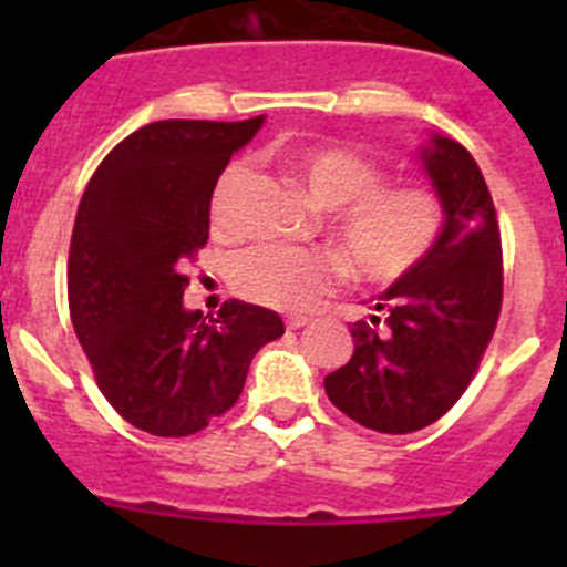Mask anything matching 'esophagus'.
Returning a JSON list of instances; mask_svg holds the SVG:
<instances>
[{
	"label": "esophagus",
	"mask_w": 567,
	"mask_h": 567,
	"mask_svg": "<svg viewBox=\"0 0 567 567\" xmlns=\"http://www.w3.org/2000/svg\"><path fill=\"white\" fill-rule=\"evenodd\" d=\"M303 327H309L307 315H292V318L287 320V329H303Z\"/></svg>",
	"instance_id": "34e87169"
}]
</instances>
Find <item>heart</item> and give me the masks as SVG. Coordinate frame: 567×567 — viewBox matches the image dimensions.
I'll return each instance as SVG.
<instances>
[{"label": "heart", "mask_w": 567, "mask_h": 567, "mask_svg": "<svg viewBox=\"0 0 567 567\" xmlns=\"http://www.w3.org/2000/svg\"><path fill=\"white\" fill-rule=\"evenodd\" d=\"M289 169L315 207L334 209L332 238L354 275L392 284L423 264L443 235L445 215L429 189L380 187L383 173L372 158L349 147H300L289 153ZM247 164L224 167L213 189L209 215L215 229H235V195ZM343 275V260L329 252L264 244L233 264L240 298L269 309H307Z\"/></svg>", "instance_id": "1"}]
</instances>
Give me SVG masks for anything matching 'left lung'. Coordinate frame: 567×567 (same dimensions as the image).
I'll use <instances>...</instances> for the list:
<instances>
[{
	"label": "left lung",
	"mask_w": 567,
	"mask_h": 567,
	"mask_svg": "<svg viewBox=\"0 0 567 567\" xmlns=\"http://www.w3.org/2000/svg\"><path fill=\"white\" fill-rule=\"evenodd\" d=\"M417 162L445 215L440 244L374 298L372 327L354 323V354L323 380L346 417L383 434L425 429L463 398L503 307L497 213L477 162L440 133Z\"/></svg>",
	"instance_id": "8db88e82"
}]
</instances>
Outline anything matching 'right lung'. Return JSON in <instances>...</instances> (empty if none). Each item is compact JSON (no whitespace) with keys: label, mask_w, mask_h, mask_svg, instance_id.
<instances>
[{"label":"right lung","mask_w":567,"mask_h":567,"mask_svg":"<svg viewBox=\"0 0 567 567\" xmlns=\"http://www.w3.org/2000/svg\"><path fill=\"white\" fill-rule=\"evenodd\" d=\"M260 124H147L99 164L79 204L73 329L107 403L155 437H187L233 409L260 346L284 334L278 312L235 298L207 321L184 307L178 272L207 244L218 175Z\"/></svg>","instance_id":"add662e5"}]
</instances>
